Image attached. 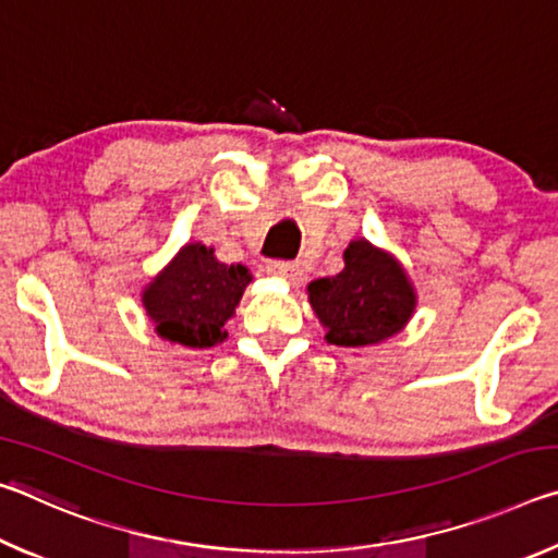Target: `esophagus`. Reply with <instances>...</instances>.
Here are the masks:
<instances>
[{
	"mask_svg": "<svg viewBox=\"0 0 558 558\" xmlns=\"http://www.w3.org/2000/svg\"><path fill=\"white\" fill-rule=\"evenodd\" d=\"M266 270H268V276L288 280V282H292V286H295V282L300 280L298 266H295V263H290V260H270Z\"/></svg>",
	"mask_w": 558,
	"mask_h": 558,
	"instance_id": "1",
	"label": "esophagus"
}]
</instances>
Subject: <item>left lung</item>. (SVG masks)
<instances>
[{"mask_svg": "<svg viewBox=\"0 0 558 558\" xmlns=\"http://www.w3.org/2000/svg\"><path fill=\"white\" fill-rule=\"evenodd\" d=\"M310 305L337 347H366L399 335L415 310L409 276L391 253L366 239L347 245L344 268L307 286Z\"/></svg>", "mask_w": 558, "mask_h": 558, "instance_id": "8db88e82", "label": "left lung"}]
</instances>
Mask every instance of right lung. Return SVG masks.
<instances>
[{
    "label": "right lung",
    "instance_id": "1",
    "mask_svg": "<svg viewBox=\"0 0 558 558\" xmlns=\"http://www.w3.org/2000/svg\"><path fill=\"white\" fill-rule=\"evenodd\" d=\"M253 276L235 263L216 260L214 248L186 243L143 292L155 332L172 344L206 349L223 342L229 323Z\"/></svg>",
    "mask_w": 558,
    "mask_h": 558
}]
</instances>
